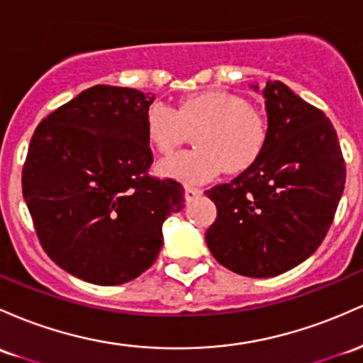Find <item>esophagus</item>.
<instances>
[{
  "mask_svg": "<svg viewBox=\"0 0 363 363\" xmlns=\"http://www.w3.org/2000/svg\"><path fill=\"white\" fill-rule=\"evenodd\" d=\"M201 193H203V191H201V189H198V188H186V191H184V198H186V201H193V200H196L198 196H201Z\"/></svg>",
  "mask_w": 363,
  "mask_h": 363,
  "instance_id": "1",
  "label": "esophagus"
}]
</instances>
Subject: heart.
Returning <instances> with one entry per match:
<instances>
[{"instance_id":"b5f03b06","label":"heart","mask_w":363,"mask_h":363,"mask_svg":"<svg viewBox=\"0 0 363 363\" xmlns=\"http://www.w3.org/2000/svg\"><path fill=\"white\" fill-rule=\"evenodd\" d=\"M148 143L160 153H170L186 139L188 130L200 129L196 151H181L158 162L157 174L188 186L208 182L227 169L240 174L260 160L269 141L264 115L241 96L225 91H201L170 108L162 101L146 110Z\"/></svg>"}]
</instances>
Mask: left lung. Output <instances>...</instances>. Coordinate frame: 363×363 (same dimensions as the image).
<instances>
[{
    "instance_id": "left-lung-1",
    "label": "left lung",
    "mask_w": 363,
    "mask_h": 363,
    "mask_svg": "<svg viewBox=\"0 0 363 363\" xmlns=\"http://www.w3.org/2000/svg\"><path fill=\"white\" fill-rule=\"evenodd\" d=\"M258 91V84H250ZM269 141L252 169L205 191L217 206L206 245L218 264L246 277H274L315 253L345 189L333 123L281 81H269Z\"/></svg>"
}]
</instances>
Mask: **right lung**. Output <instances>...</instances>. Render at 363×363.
I'll return each mask as SVG.
<instances>
[{
  "label": "right lung",
  "mask_w": 363,
  "mask_h": 363,
  "mask_svg": "<svg viewBox=\"0 0 363 363\" xmlns=\"http://www.w3.org/2000/svg\"><path fill=\"white\" fill-rule=\"evenodd\" d=\"M155 94L98 84L38 125L22 193L48 257L99 286L129 282L157 260L162 225L184 189L150 177L146 110Z\"/></svg>",
  "instance_id": "obj_1"
}]
</instances>
